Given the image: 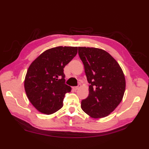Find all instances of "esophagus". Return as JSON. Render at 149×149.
<instances>
[{
    "instance_id": "1",
    "label": "esophagus",
    "mask_w": 149,
    "mask_h": 149,
    "mask_svg": "<svg viewBox=\"0 0 149 149\" xmlns=\"http://www.w3.org/2000/svg\"><path fill=\"white\" fill-rule=\"evenodd\" d=\"M79 86H80V85H79L78 86H75V87H73V89H74L75 91H76V90H77L79 88Z\"/></svg>"
}]
</instances>
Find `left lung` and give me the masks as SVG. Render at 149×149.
<instances>
[{
	"label": "left lung",
	"mask_w": 149,
	"mask_h": 149,
	"mask_svg": "<svg viewBox=\"0 0 149 149\" xmlns=\"http://www.w3.org/2000/svg\"><path fill=\"white\" fill-rule=\"evenodd\" d=\"M89 86V95L81 101V108L94 118L107 116L121 102L125 79L119 64L105 50L78 47Z\"/></svg>",
	"instance_id": "1"
}]
</instances>
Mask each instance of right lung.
Returning <instances> with one entry per match:
<instances>
[{
	"label": "right lung",
	"instance_id": "add662e5",
	"mask_svg": "<svg viewBox=\"0 0 149 149\" xmlns=\"http://www.w3.org/2000/svg\"><path fill=\"white\" fill-rule=\"evenodd\" d=\"M77 53V47H57L45 50L31 63L24 81L27 96L40 112L50 115L63 107L66 93L63 68Z\"/></svg>",
	"mask_w": 149,
	"mask_h": 149
}]
</instances>
